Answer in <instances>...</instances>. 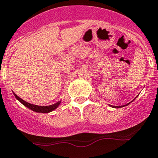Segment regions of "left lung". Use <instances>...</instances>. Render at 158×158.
Listing matches in <instances>:
<instances>
[{"label":"left lung","mask_w":158,"mask_h":158,"mask_svg":"<svg viewBox=\"0 0 158 158\" xmlns=\"http://www.w3.org/2000/svg\"><path fill=\"white\" fill-rule=\"evenodd\" d=\"M131 102H132V101H131ZM130 102H129V103L126 104V105H124V106H111V105H110V106H112V107H115V108H120V107H122V106H128V104H130Z\"/></svg>","instance_id":"obj_1"}]
</instances>
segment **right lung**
I'll return each mask as SVG.
<instances>
[{
    "label": "right lung",
    "mask_w": 158,
    "mask_h": 158,
    "mask_svg": "<svg viewBox=\"0 0 158 158\" xmlns=\"http://www.w3.org/2000/svg\"><path fill=\"white\" fill-rule=\"evenodd\" d=\"M13 94H14V95H15V98H16V99H18L20 102H21V103H23V105L25 106H27V107H28L29 109L32 110L33 111H35V112H37V113H44V114H46V113L52 112V110H56V108H57L58 106H59L60 102H61V101H59V102H56V103L52 104V105H50V106H46L34 105V104L29 103V102L23 100L21 98H19V97L16 94L14 93V92H13Z\"/></svg>",
    "instance_id": "add662e5"
}]
</instances>
